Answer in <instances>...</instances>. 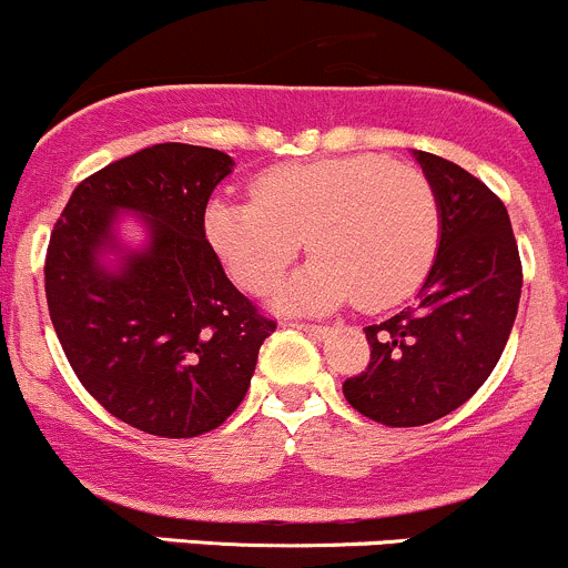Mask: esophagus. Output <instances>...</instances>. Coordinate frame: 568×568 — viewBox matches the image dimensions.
Wrapping results in <instances>:
<instances>
[{
  "instance_id": "obj_1",
  "label": "esophagus",
  "mask_w": 568,
  "mask_h": 568,
  "mask_svg": "<svg viewBox=\"0 0 568 568\" xmlns=\"http://www.w3.org/2000/svg\"><path fill=\"white\" fill-rule=\"evenodd\" d=\"M293 326L298 328V332H306L310 337H315V339L326 337L328 334V326H315V323H293Z\"/></svg>"
}]
</instances>
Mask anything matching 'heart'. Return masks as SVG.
Masks as SVG:
<instances>
[{"instance_id": "1", "label": "heart", "mask_w": 568, "mask_h": 568, "mask_svg": "<svg viewBox=\"0 0 568 568\" xmlns=\"http://www.w3.org/2000/svg\"><path fill=\"white\" fill-rule=\"evenodd\" d=\"M203 231L231 278L267 293L298 258L312 262L281 287L278 306L323 312L354 298L385 310L418 287L440 242L429 178L385 155L281 164L253 181V200L214 197Z\"/></svg>"}]
</instances>
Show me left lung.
Instances as JSON below:
<instances>
[{
	"instance_id": "left-lung-1",
	"label": "left lung",
	"mask_w": 568,
	"mask_h": 568,
	"mask_svg": "<svg viewBox=\"0 0 568 568\" xmlns=\"http://www.w3.org/2000/svg\"><path fill=\"white\" fill-rule=\"evenodd\" d=\"M440 203V242L418 293L365 328L368 368L343 382L345 402L385 426L449 415L496 368L521 298V258L507 209L479 178L415 150Z\"/></svg>"
}]
</instances>
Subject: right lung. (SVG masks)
<instances>
[{
  "mask_svg": "<svg viewBox=\"0 0 568 568\" xmlns=\"http://www.w3.org/2000/svg\"><path fill=\"white\" fill-rule=\"evenodd\" d=\"M234 159L153 144L78 183L50 236L47 306L85 390L148 435L197 437L234 413L275 321L225 275L203 231ZM119 211L142 213L149 242H118ZM116 252L113 265L104 264Z\"/></svg>",
  "mask_w": 568,
  "mask_h": 568,
  "instance_id": "right-lung-1",
  "label": "right lung"
}]
</instances>
